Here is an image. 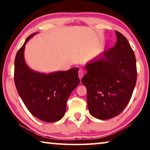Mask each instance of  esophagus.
<instances>
[{
  "mask_svg": "<svg viewBox=\"0 0 150 150\" xmlns=\"http://www.w3.org/2000/svg\"><path fill=\"white\" fill-rule=\"evenodd\" d=\"M83 76H84V71L80 69V70L79 71V77L80 80L82 79V78L83 77Z\"/></svg>",
  "mask_w": 150,
  "mask_h": 150,
  "instance_id": "34e87169",
  "label": "esophagus"
}]
</instances>
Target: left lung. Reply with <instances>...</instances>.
I'll return each mask as SVG.
<instances>
[{
    "label": "left lung",
    "mask_w": 150,
    "mask_h": 150,
    "mask_svg": "<svg viewBox=\"0 0 150 150\" xmlns=\"http://www.w3.org/2000/svg\"><path fill=\"white\" fill-rule=\"evenodd\" d=\"M117 41L86 65L81 81L87 91L88 109L93 117L108 120L129 103L137 82L136 59L127 39L115 31Z\"/></svg>",
    "instance_id": "8db88e82"
}]
</instances>
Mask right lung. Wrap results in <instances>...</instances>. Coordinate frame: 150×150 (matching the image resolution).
I'll list each match as a JSON object with an SVG mask.
<instances>
[{"instance_id": "add662e5", "label": "right lung", "mask_w": 150, "mask_h": 150, "mask_svg": "<svg viewBox=\"0 0 150 150\" xmlns=\"http://www.w3.org/2000/svg\"><path fill=\"white\" fill-rule=\"evenodd\" d=\"M36 34L28 36L16 54L15 84L21 100L34 116L45 122H57L64 117L67 100L80 83L79 68L47 74L28 68L23 56L25 45Z\"/></svg>"}]
</instances>
